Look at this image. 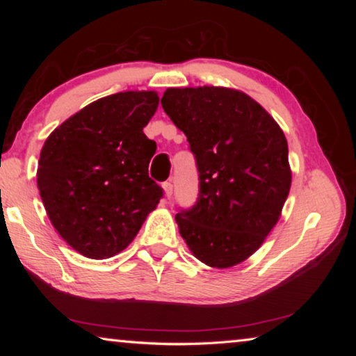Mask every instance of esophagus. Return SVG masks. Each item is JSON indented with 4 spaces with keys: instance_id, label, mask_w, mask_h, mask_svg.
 I'll use <instances>...</instances> for the list:
<instances>
[{
    "instance_id": "esophagus-1",
    "label": "esophagus",
    "mask_w": 356,
    "mask_h": 356,
    "mask_svg": "<svg viewBox=\"0 0 356 356\" xmlns=\"http://www.w3.org/2000/svg\"><path fill=\"white\" fill-rule=\"evenodd\" d=\"M161 186H163L166 197H170L172 195V180H166V182H163V185Z\"/></svg>"
}]
</instances>
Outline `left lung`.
<instances>
[{"label":"left lung","mask_w":356,"mask_h":356,"mask_svg":"<svg viewBox=\"0 0 356 356\" xmlns=\"http://www.w3.org/2000/svg\"><path fill=\"white\" fill-rule=\"evenodd\" d=\"M161 106L195 154L200 195L176 215L190 251L209 267H234L259 250L291 190L286 136L237 89L170 88Z\"/></svg>","instance_id":"8db88e82"}]
</instances>
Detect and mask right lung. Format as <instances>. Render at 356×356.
<instances>
[{"mask_svg": "<svg viewBox=\"0 0 356 356\" xmlns=\"http://www.w3.org/2000/svg\"><path fill=\"white\" fill-rule=\"evenodd\" d=\"M159 100L155 91L95 100L40 150L38 188L48 218L83 256L108 259L127 248L163 196L147 171L156 144L143 131Z\"/></svg>", "mask_w": 356, "mask_h": 356, "instance_id": "obj_1", "label": "right lung"}]
</instances>
